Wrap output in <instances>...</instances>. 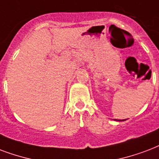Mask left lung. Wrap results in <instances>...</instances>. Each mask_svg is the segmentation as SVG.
<instances>
[{"instance_id":"left-lung-1","label":"left lung","mask_w":159,"mask_h":159,"mask_svg":"<svg viewBox=\"0 0 159 159\" xmlns=\"http://www.w3.org/2000/svg\"><path fill=\"white\" fill-rule=\"evenodd\" d=\"M115 121H118V122H121V121H126V119H123V120H119V119H114Z\"/></svg>"}]
</instances>
